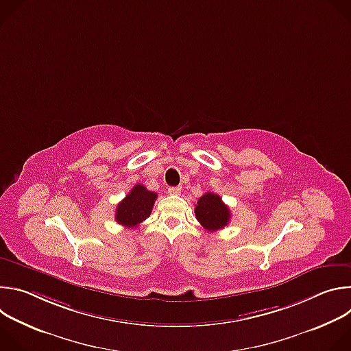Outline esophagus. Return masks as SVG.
<instances>
[{"label":"esophagus","mask_w":351,"mask_h":351,"mask_svg":"<svg viewBox=\"0 0 351 351\" xmlns=\"http://www.w3.org/2000/svg\"><path fill=\"white\" fill-rule=\"evenodd\" d=\"M180 191H182V187H180V186H178V187H169V189H168V193L172 194V195H176V194H179Z\"/></svg>","instance_id":"34e87169"}]
</instances>
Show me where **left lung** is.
Here are the masks:
<instances>
[{
  "mask_svg": "<svg viewBox=\"0 0 351 351\" xmlns=\"http://www.w3.org/2000/svg\"><path fill=\"white\" fill-rule=\"evenodd\" d=\"M197 221L208 232L223 229L230 221V210L215 193H206L198 198L194 210Z\"/></svg>",
  "mask_w": 351,
  "mask_h": 351,
  "instance_id": "8db88e82",
  "label": "left lung"
}]
</instances>
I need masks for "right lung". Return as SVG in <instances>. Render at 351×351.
Listing matches in <instances>:
<instances>
[{"instance_id":"obj_1","label":"right lung","mask_w":351,"mask_h":351,"mask_svg":"<svg viewBox=\"0 0 351 351\" xmlns=\"http://www.w3.org/2000/svg\"><path fill=\"white\" fill-rule=\"evenodd\" d=\"M157 193L147 190L143 184H136L117 207L115 221L126 228H136L145 221L153 211Z\"/></svg>"}]
</instances>
